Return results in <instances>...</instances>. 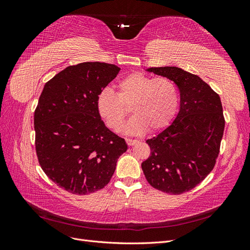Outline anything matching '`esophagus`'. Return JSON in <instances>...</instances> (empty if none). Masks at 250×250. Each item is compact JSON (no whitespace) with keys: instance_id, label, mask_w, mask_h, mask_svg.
<instances>
[{"instance_id":"esophagus-1","label":"esophagus","mask_w":250,"mask_h":250,"mask_svg":"<svg viewBox=\"0 0 250 250\" xmlns=\"http://www.w3.org/2000/svg\"><path fill=\"white\" fill-rule=\"evenodd\" d=\"M126 143H127L128 146H133V145H135V144H137V143H139V141H137V140H131V139H126Z\"/></svg>"}]
</instances>
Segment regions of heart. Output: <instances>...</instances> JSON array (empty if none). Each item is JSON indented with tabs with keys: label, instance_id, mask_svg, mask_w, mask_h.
<instances>
[{
	"label": "heart",
	"instance_id": "b5f03b06",
	"mask_svg": "<svg viewBox=\"0 0 250 250\" xmlns=\"http://www.w3.org/2000/svg\"><path fill=\"white\" fill-rule=\"evenodd\" d=\"M117 94L104 88L97 98V108L106 125L120 131L130 106L132 117L124 132L138 135L157 131L167 126L178 105V90L171 79L153 78L143 73H131L117 84Z\"/></svg>",
	"mask_w": 250,
	"mask_h": 250
}]
</instances>
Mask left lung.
<instances>
[{
  "mask_svg": "<svg viewBox=\"0 0 250 250\" xmlns=\"http://www.w3.org/2000/svg\"><path fill=\"white\" fill-rule=\"evenodd\" d=\"M146 71L171 79L180 101L172 124L146 141L151 155L142 163V170L156 190L181 194L200 184L216 164L225 125L221 100L199 76L180 67Z\"/></svg>",
  "mask_w": 250,
  "mask_h": 250,
  "instance_id": "left-lung-1",
  "label": "left lung"
}]
</instances>
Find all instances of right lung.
I'll list each match as a JSON object with an SVG mask.
<instances>
[{"instance_id":"right-lung-1","label":"right lung","mask_w":250,"mask_h":250,"mask_svg":"<svg viewBox=\"0 0 250 250\" xmlns=\"http://www.w3.org/2000/svg\"><path fill=\"white\" fill-rule=\"evenodd\" d=\"M119 72L115 64L82 62L65 67L43 86L34 112L37 157L53 183L72 194L103 188L128 148L97 108L98 95Z\"/></svg>"}]
</instances>
